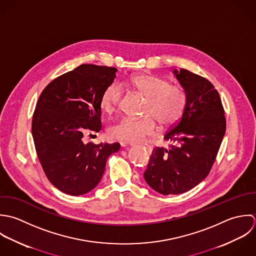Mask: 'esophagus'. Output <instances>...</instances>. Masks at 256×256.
<instances>
[{"instance_id":"esophagus-1","label":"esophagus","mask_w":256,"mask_h":256,"mask_svg":"<svg viewBox=\"0 0 256 256\" xmlns=\"http://www.w3.org/2000/svg\"><path fill=\"white\" fill-rule=\"evenodd\" d=\"M132 146H134L136 144H130ZM142 146V148H146L148 152H152V146H148V144H142V146Z\"/></svg>"}]
</instances>
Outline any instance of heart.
<instances>
[{
    "instance_id": "1",
    "label": "heart",
    "mask_w": 256,
    "mask_h": 256,
    "mask_svg": "<svg viewBox=\"0 0 256 256\" xmlns=\"http://www.w3.org/2000/svg\"><path fill=\"white\" fill-rule=\"evenodd\" d=\"M128 86L146 98L140 118H124L110 126L108 134L112 140L134 144L152 136L157 124L162 128L175 126L182 118L187 104V93L178 85L152 74H136L130 78ZM122 88L116 83L102 92L101 108L108 114L116 112L122 98Z\"/></svg>"
}]
</instances>
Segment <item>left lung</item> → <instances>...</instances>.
<instances>
[{
    "label": "left lung",
    "mask_w": 256,
    "mask_h": 256,
    "mask_svg": "<svg viewBox=\"0 0 256 256\" xmlns=\"http://www.w3.org/2000/svg\"><path fill=\"white\" fill-rule=\"evenodd\" d=\"M187 93L180 120L164 136L168 148H154L144 171L146 183L162 195L185 193L208 175L226 132L218 92L204 77L181 68L174 71Z\"/></svg>",
    "instance_id": "8db88e82"
}]
</instances>
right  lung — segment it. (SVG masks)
<instances>
[{
    "label": "right lung",
    "mask_w": 256,
    "mask_h": 256,
    "mask_svg": "<svg viewBox=\"0 0 256 256\" xmlns=\"http://www.w3.org/2000/svg\"><path fill=\"white\" fill-rule=\"evenodd\" d=\"M114 67L81 64L42 92L32 116L36 152L46 176L61 192L79 196L101 181L108 157L120 144L83 142L86 132L102 128L101 97L114 82Z\"/></svg>",
    "instance_id": "add662e5"
}]
</instances>
